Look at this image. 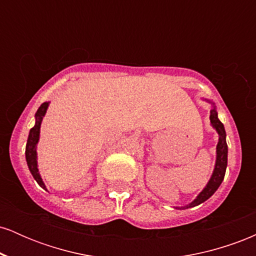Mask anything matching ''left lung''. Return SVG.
I'll return each mask as SVG.
<instances>
[{
	"label": "left lung",
	"mask_w": 256,
	"mask_h": 256,
	"mask_svg": "<svg viewBox=\"0 0 256 256\" xmlns=\"http://www.w3.org/2000/svg\"><path fill=\"white\" fill-rule=\"evenodd\" d=\"M210 124L213 125V128L218 131L219 134V142L216 146V167H214V171L212 174V178L210 179L208 184L206 185V188L202 190L201 194L196 198L190 204L185 206V207H180V210H186V208L195 207L202 202H204L206 200H208L214 192H216V189L220 186L222 182L224 180L225 177V171L226 166H228V144H226V134L225 128L222 122L218 119V113H216V108H213L210 110Z\"/></svg>",
	"instance_id": "left-lung-1"
}]
</instances>
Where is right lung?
Listing matches in <instances>:
<instances>
[{"mask_svg": "<svg viewBox=\"0 0 256 256\" xmlns=\"http://www.w3.org/2000/svg\"><path fill=\"white\" fill-rule=\"evenodd\" d=\"M49 104L48 102H44V104H40V107L38 108L36 112V124H34V128L30 130V134H28V143H26V161H28V170H30L31 174L34 176V178L36 179V182L43 189H46V185H44L42 178H40V173H38L37 168V154H36V146L38 140H40V122H42V119L46 114V108H48Z\"/></svg>", "mask_w": 256, "mask_h": 256, "instance_id": "add662e5", "label": "right lung"}]
</instances>
